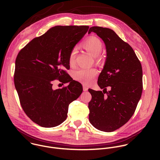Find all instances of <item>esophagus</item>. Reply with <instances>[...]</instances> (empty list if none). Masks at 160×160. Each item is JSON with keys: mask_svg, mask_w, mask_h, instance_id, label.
Listing matches in <instances>:
<instances>
[{"mask_svg": "<svg viewBox=\"0 0 160 160\" xmlns=\"http://www.w3.org/2000/svg\"><path fill=\"white\" fill-rule=\"evenodd\" d=\"M83 90L84 92H86V91H87V90H88V88H87V87L86 85H83Z\"/></svg>", "mask_w": 160, "mask_h": 160, "instance_id": "esophagus-1", "label": "esophagus"}]
</instances>
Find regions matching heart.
<instances>
[{
    "mask_svg": "<svg viewBox=\"0 0 160 160\" xmlns=\"http://www.w3.org/2000/svg\"><path fill=\"white\" fill-rule=\"evenodd\" d=\"M83 46L90 54L97 56L101 52L103 49V43L99 38L92 37L83 43ZM77 52V49L73 48L70 53L68 62L70 66H73L75 63ZM97 74L98 71L94 68H81L74 72L73 76L76 80L85 84H88L92 81Z\"/></svg>",
    "mask_w": 160,
    "mask_h": 160,
    "instance_id": "heart-1",
    "label": "heart"
}]
</instances>
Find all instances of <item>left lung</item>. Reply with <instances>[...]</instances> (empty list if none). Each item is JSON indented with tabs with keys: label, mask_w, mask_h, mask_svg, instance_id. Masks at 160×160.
I'll use <instances>...</instances> for the list:
<instances>
[{
	"label": "left lung",
	"mask_w": 160,
	"mask_h": 160,
	"mask_svg": "<svg viewBox=\"0 0 160 160\" xmlns=\"http://www.w3.org/2000/svg\"><path fill=\"white\" fill-rule=\"evenodd\" d=\"M104 41L106 59L98 83L102 91L88 89L89 121L96 128L112 132L132 117L142 92V69L130 45L112 30L101 27L90 28ZM111 90L107 92L106 87ZM106 95H104V94Z\"/></svg>",
	"instance_id": "obj_1"
}]
</instances>
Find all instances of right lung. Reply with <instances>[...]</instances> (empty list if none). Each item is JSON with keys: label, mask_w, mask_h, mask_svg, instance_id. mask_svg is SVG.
<instances>
[{"label": "right lung", "mask_w": 160, "mask_h": 160, "mask_svg": "<svg viewBox=\"0 0 160 160\" xmlns=\"http://www.w3.org/2000/svg\"><path fill=\"white\" fill-rule=\"evenodd\" d=\"M88 26H56L30 41L18 53L14 81L26 115L43 127H54L67 117L69 104L82 92V86L65 72L68 58ZM70 69V68H69ZM59 79L67 87L52 89Z\"/></svg>", "instance_id": "add662e5"}]
</instances>
